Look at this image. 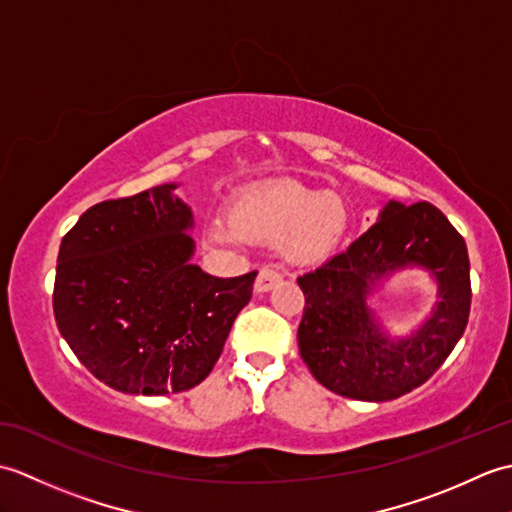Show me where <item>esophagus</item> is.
<instances>
[{
	"label": "esophagus",
	"mask_w": 512,
	"mask_h": 512,
	"mask_svg": "<svg viewBox=\"0 0 512 512\" xmlns=\"http://www.w3.org/2000/svg\"><path fill=\"white\" fill-rule=\"evenodd\" d=\"M279 279H281V275L277 273L275 268H270V266L262 268V270H259L257 279H255V292H268L270 288L277 284Z\"/></svg>",
	"instance_id": "34e87169"
}]
</instances>
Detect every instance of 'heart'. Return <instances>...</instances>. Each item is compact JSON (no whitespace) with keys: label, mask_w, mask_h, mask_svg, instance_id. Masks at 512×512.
Listing matches in <instances>:
<instances>
[{"label":"heart","mask_w":512,"mask_h":512,"mask_svg":"<svg viewBox=\"0 0 512 512\" xmlns=\"http://www.w3.org/2000/svg\"><path fill=\"white\" fill-rule=\"evenodd\" d=\"M347 211L339 198L297 184L257 189L242 195L231 209V220H213L209 237L220 244L246 239L281 242L297 264L323 262L339 246Z\"/></svg>","instance_id":"1"}]
</instances>
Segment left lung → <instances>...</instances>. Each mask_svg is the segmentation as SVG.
<instances>
[{
	"mask_svg": "<svg viewBox=\"0 0 512 512\" xmlns=\"http://www.w3.org/2000/svg\"><path fill=\"white\" fill-rule=\"evenodd\" d=\"M405 265L437 275L441 303L416 335L389 342L364 301L376 278ZM297 284L306 297L297 332L301 358L323 387L345 398L383 402L409 394L447 361L469 323L464 237L429 202H389L350 248L303 273Z\"/></svg>",
	"mask_w": 512,
	"mask_h": 512,
	"instance_id": "8db88e82",
	"label": "left lung"
}]
</instances>
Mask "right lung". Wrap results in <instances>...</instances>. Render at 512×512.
I'll return each mask as SVG.
<instances>
[{
	"instance_id": "right-lung-1",
	"label": "right lung",
	"mask_w": 512,
	"mask_h": 512,
	"mask_svg": "<svg viewBox=\"0 0 512 512\" xmlns=\"http://www.w3.org/2000/svg\"><path fill=\"white\" fill-rule=\"evenodd\" d=\"M158 184L90 206L61 239L52 308L90 372L125 394L184 391L211 374L257 270L191 264V209Z\"/></svg>"
}]
</instances>
